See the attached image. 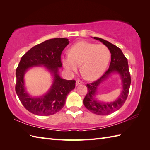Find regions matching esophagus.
I'll list each match as a JSON object with an SVG mask.
<instances>
[{"label":"esophagus","mask_w":150,"mask_h":150,"mask_svg":"<svg viewBox=\"0 0 150 150\" xmlns=\"http://www.w3.org/2000/svg\"><path fill=\"white\" fill-rule=\"evenodd\" d=\"M82 84V82L79 81V80H77V81H76V86H78V85H80V84Z\"/></svg>","instance_id":"34e87169"}]
</instances>
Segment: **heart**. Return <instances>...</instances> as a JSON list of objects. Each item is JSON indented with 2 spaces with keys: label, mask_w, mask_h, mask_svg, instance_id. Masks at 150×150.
Wrapping results in <instances>:
<instances>
[{
  "label": "heart",
  "mask_w": 150,
  "mask_h": 150,
  "mask_svg": "<svg viewBox=\"0 0 150 150\" xmlns=\"http://www.w3.org/2000/svg\"><path fill=\"white\" fill-rule=\"evenodd\" d=\"M110 59V50L104 44L81 41L70 47L69 55L62 57V63L71 73L77 71L81 64V71L86 78L94 80L103 75Z\"/></svg>",
  "instance_id": "b5f03b06"
}]
</instances>
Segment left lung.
I'll return each mask as SVG.
<instances>
[{
  "mask_svg": "<svg viewBox=\"0 0 150 150\" xmlns=\"http://www.w3.org/2000/svg\"><path fill=\"white\" fill-rule=\"evenodd\" d=\"M94 39L100 40L106 46L111 54V62L109 68L103 75L90 84H88V93L84 99V104L91 113L98 115H107L113 113L122 106L128 97L131 77L129 71L128 60L124 55L122 51L114 44L99 37H93ZM117 72L120 75L122 81L123 91L117 99L110 103H102L95 98L97 88L99 84L109 76L111 73Z\"/></svg>",
  "mask_w": 150,
  "mask_h": 150,
  "instance_id": "8db88e82",
  "label": "left lung"
}]
</instances>
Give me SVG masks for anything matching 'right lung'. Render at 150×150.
Here are the masks:
<instances>
[{"label": "right lung", "instance_id": "add662e5", "mask_svg": "<svg viewBox=\"0 0 150 150\" xmlns=\"http://www.w3.org/2000/svg\"><path fill=\"white\" fill-rule=\"evenodd\" d=\"M69 42L64 38L47 40L31 47L22 57L16 69L15 91L22 105L30 113L41 116L57 113L64 106L67 95L75 88V80H66L59 75V68L62 66L61 54ZM42 65L54 75V82L45 95L33 98L25 90L24 74L31 67Z\"/></svg>", "mask_w": 150, "mask_h": 150}]
</instances>
